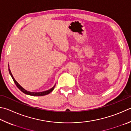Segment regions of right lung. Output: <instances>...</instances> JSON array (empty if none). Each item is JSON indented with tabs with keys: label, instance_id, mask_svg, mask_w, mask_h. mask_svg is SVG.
<instances>
[{
	"label": "right lung",
	"instance_id": "1",
	"mask_svg": "<svg viewBox=\"0 0 131 131\" xmlns=\"http://www.w3.org/2000/svg\"><path fill=\"white\" fill-rule=\"evenodd\" d=\"M9 65H8V71H9V74L11 76L12 78H13L14 82H15V85H16V86L18 88V89H19L20 90H21L23 93H24L25 94H28V95H30V96H45V95H47L49 94L51 92L53 91L54 87H55L56 85H54L53 87H52L51 89H50L47 90H45V91H43V92H29V91H27V90H25L23 88H22V86H20V85L18 84V82L16 81L15 80V78H14L13 74H12V73L11 72V70L9 69Z\"/></svg>",
	"mask_w": 131,
	"mask_h": 131
}]
</instances>
